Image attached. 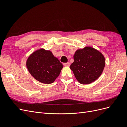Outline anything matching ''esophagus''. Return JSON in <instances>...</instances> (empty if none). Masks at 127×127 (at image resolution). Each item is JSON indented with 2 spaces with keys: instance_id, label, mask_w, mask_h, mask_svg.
<instances>
[{
  "instance_id": "obj_1",
  "label": "esophagus",
  "mask_w": 127,
  "mask_h": 127,
  "mask_svg": "<svg viewBox=\"0 0 127 127\" xmlns=\"http://www.w3.org/2000/svg\"><path fill=\"white\" fill-rule=\"evenodd\" d=\"M64 66L66 67H69L70 66V63H64L63 64Z\"/></svg>"
}]
</instances>
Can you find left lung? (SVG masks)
Returning <instances> with one entry per match:
<instances>
[{
    "instance_id": "left-lung-1",
    "label": "left lung",
    "mask_w": 127,
    "mask_h": 127,
    "mask_svg": "<svg viewBox=\"0 0 127 127\" xmlns=\"http://www.w3.org/2000/svg\"><path fill=\"white\" fill-rule=\"evenodd\" d=\"M70 66L78 82L89 84L101 76L105 67V58L97 50L91 47L78 49Z\"/></svg>"
}]
</instances>
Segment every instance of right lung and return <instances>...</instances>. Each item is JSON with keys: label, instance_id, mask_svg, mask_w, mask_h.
<instances>
[{"label": "right lung", "instance_id": "obj_1", "mask_svg": "<svg viewBox=\"0 0 127 127\" xmlns=\"http://www.w3.org/2000/svg\"><path fill=\"white\" fill-rule=\"evenodd\" d=\"M26 65L34 79L45 84L54 82L63 68L51 51L43 48L33 52L28 57Z\"/></svg>", "mask_w": 127, "mask_h": 127}]
</instances>
